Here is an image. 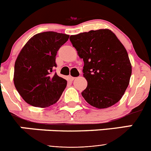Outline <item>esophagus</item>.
Masks as SVG:
<instances>
[{
  "mask_svg": "<svg viewBox=\"0 0 151 151\" xmlns=\"http://www.w3.org/2000/svg\"><path fill=\"white\" fill-rule=\"evenodd\" d=\"M69 78H70V80H72V81H73V80L76 78V77H73V76H69Z\"/></svg>",
  "mask_w": 151,
  "mask_h": 151,
  "instance_id": "1",
  "label": "esophagus"
}]
</instances>
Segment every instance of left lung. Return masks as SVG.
Masks as SVG:
<instances>
[{"label":"left lung","mask_w":151,"mask_h":151,"mask_svg":"<svg viewBox=\"0 0 151 151\" xmlns=\"http://www.w3.org/2000/svg\"><path fill=\"white\" fill-rule=\"evenodd\" d=\"M69 40L84 61L82 72L88 86L82 92V97L98 109L116 104L128 88L132 75L125 47L109 29L71 35Z\"/></svg>","instance_id":"left-lung-1"}]
</instances>
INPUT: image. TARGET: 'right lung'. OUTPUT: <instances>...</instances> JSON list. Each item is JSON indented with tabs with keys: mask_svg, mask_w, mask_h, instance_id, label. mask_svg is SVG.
<instances>
[{
	"mask_svg": "<svg viewBox=\"0 0 151 151\" xmlns=\"http://www.w3.org/2000/svg\"><path fill=\"white\" fill-rule=\"evenodd\" d=\"M69 35L55 32L36 34L19 54L13 82L19 94L33 106L47 107L60 99L66 87V79L53 74L56 56Z\"/></svg>",
	"mask_w": 151,
	"mask_h": 151,
	"instance_id": "obj_1",
	"label": "right lung"
}]
</instances>
